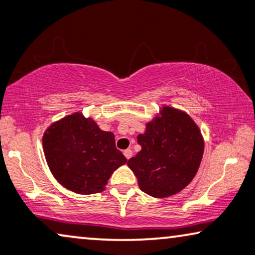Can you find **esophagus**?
<instances>
[{
    "mask_svg": "<svg viewBox=\"0 0 255 255\" xmlns=\"http://www.w3.org/2000/svg\"><path fill=\"white\" fill-rule=\"evenodd\" d=\"M124 155L126 156V159L129 160L130 157L133 156V150H131V149H126V150H124Z\"/></svg>",
    "mask_w": 255,
    "mask_h": 255,
    "instance_id": "obj_1",
    "label": "esophagus"
}]
</instances>
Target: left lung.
I'll use <instances>...</instances> for the list:
<instances>
[{
	"mask_svg": "<svg viewBox=\"0 0 255 255\" xmlns=\"http://www.w3.org/2000/svg\"><path fill=\"white\" fill-rule=\"evenodd\" d=\"M141 150L127 165L141 191L153 198L178 194L194 179L204 155V137L186 112L162 106L137 135Z\"/></svg>",
	"mask_w": 255,
	"mask_h": 255,
	"instance_id": "1",
	"label": "left lung"
}]
</instances>
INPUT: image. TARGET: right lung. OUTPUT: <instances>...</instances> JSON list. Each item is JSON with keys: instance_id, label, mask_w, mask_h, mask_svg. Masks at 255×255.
<instances>
[{"instance_id": "obj_1", "label": "right lung", "mask_w": 255, "mask_h": 255, "mask_svg": "<svg viewBox=\"0 0 255 255\" xmlns=\"http://www.w3.org/2000/svg\"><path fill=\"white\" fill-rule=\"evenodd\" d=\"M47 165L60 185L77 194L105 191L112 174L127 162L112 131L81 112L53 122L42 137Z\"/></svg>"}]
</instances>
